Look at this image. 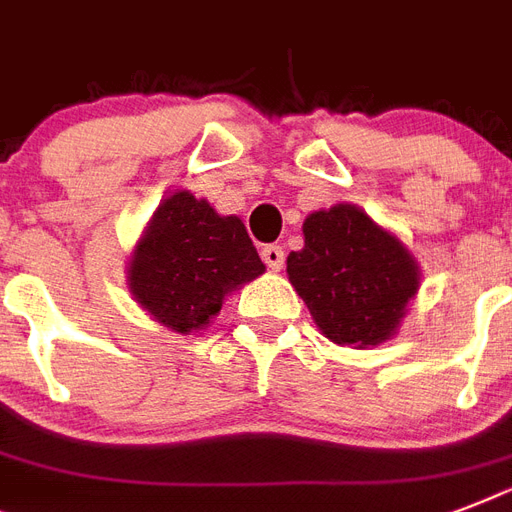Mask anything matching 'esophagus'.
Here are the masks:
<instances>
[{
  "mask_svg": "<svg viewBox=\"0 0 512 512\" xmlns=\"http://www.w3.org/2000/svg\"><path fill=\"white\" fill-rule=\"evenodd\" d=\"M263 260L265 265L271 268V271H281V265H284V249L276 247V244H268V247H263Z\"/></svg>",
  "mask_w": 512,
  "mask_h": 512,
  "instance_id": "34e87169",
  "label": "esophagus"
}]
</instances>
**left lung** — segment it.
<instances>
[{
    "instance_id": "1",
    "label": "left lung",
    "mask_w": 512,
    "mask_h": 512,
    "mask_svg": "<svg viewBox=\"0 0 512 512\" xmlns=\"http://www.w3.org/2000/svg\"><path fill=\"white\" fill-rule=\"evenodd\" d=\"M303 236L305 247L289 252L287 273L316 327L353 348L396 335L420 289V268L409 249L353 204L308 215Z\"/></svg>"
}]
</instances>
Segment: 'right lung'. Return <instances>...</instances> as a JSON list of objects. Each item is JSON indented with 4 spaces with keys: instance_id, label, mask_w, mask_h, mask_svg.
<instances>
[{
    "instance_id": "right-lung-1",
    "label": "right lung",
    "mask_w": 512,
    "mask_h": 512,
    "mask_svg": "<svg viewBox=\"0 0 512 512\" xmlns=\"http://www.w3.org/2000/svg\"><path fill=\"white\" fill-rule=\"evenodd\" d=\"M265 271L236 215H217L207 199L177 191L159 204L132 252L130 292L172 332L204 329L233 289Z\"/></svg>"
}]
</instances>
